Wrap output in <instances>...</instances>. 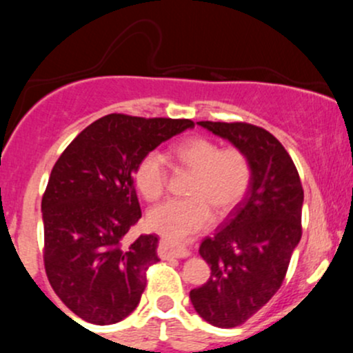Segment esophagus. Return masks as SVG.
<instances>
[{
	"mask_svg": "<svg viewBox=\"0 0 353 353\" xmlns=\"http://www.w3.org/2000/svg\"><path fill=\"white\" fill-rule=\"evenodd\" d=\"M161 249H163V254L164 257H177V259H184V257H189V250L184 249V247L176 244V242L172 241H168V239H163L161 241Z\"/></svg>",
	"mask_w": 353,
	"mask_h": 353,
	"instance_id": "obj_1",
	"label": "esophagus"
}]
</instances>
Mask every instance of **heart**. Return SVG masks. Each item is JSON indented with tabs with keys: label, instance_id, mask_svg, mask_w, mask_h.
Here are the masks:
<instances>
[{
	"label": "heart",
	"instance_id": "b5f03b06",
	"mask_svg": "<svg viewBox=\"0 0 353 353\" xmlns=\"http://www.w3.org/2000/svg\"><path fill=\"white\" fill-rule=\"evenodd\" d=\"M169 156L177 165L194 171L188 188L189 199H171L151 209L148 224L161 236L182 241L205 229L212 222V209L219 216L232 212L244 201L252 184V164L242 149L222 148L204 136L185 137L172 145ZM136 188L145 201L164 196L169 171L161 152L141 157L134 169Z\"/></svg>",
	"mask_w": 353,
	"mask_h": 353
}]
</instances>
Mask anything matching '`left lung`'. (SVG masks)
<instances>
[{
    "label": "left lung",
    "instance_id": "8db88e82",
    "mask_svg": "<svg viewBox=\"0 0 353 353\" xmlns=\"http://www.w3.org/2000/svg\"><path fill=\"white\" fill-rule=\"evenodd\" d=\"M249 156L252 184L199 252L210 279L190 290L194 309L221 329L242 325L281 289L302 237L303 189L285 148L269 131L249 123L199 121Z\"/></svg>",
    "mask_w": 353,
    "mask_h": 353
}]
</instances>
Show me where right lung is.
<instances>
[{"instance_id":"add662e5","label":"right lung","mask_w":353,"mask_h":353,"mask_svg":"<svg viewBox=\"0 0 353 353\" xmlns=\"http://www.w3.org/2000/svg\"><path fill=\"white\" fill-rule=\"evenodd\" d=\"M188 128L190 119L114 112L89 124L56 161L41 201L43 261L79 319L109 325L139 303L159 259L154 234L125 241L141 217L132 174L141 157Z\"/></svg>"}]
</instances>
